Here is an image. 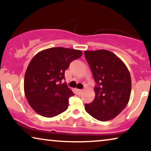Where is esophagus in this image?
I'll return each mask as SVG.
<instances>
[{
  "label": "esophagus",
  "mask_w": 151,
  "mask_h": 151,
  "mask_svg": "<svg viewBox=\"0 0 151 151\" xmlns=\"http://www.w3.org/2000/svg\"><path fill=\"white\" fill-rule=\"evenodd\" d=\"M77 91H78V93L79 94V95H80L82 92H83V90H82V89H78Z\"/></svg>",
  "instance_id": "obj_1"
}]
</instances>
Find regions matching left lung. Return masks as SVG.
I'll return each mask as SVG.
<instances>
[{"instance_id": "obj_1", "label": "left lung", "mask_w": 151, "mask_h": 151, "mask_svg": "<svg viewBox=\"0 0 151 151\" xmlns=\"http://www.w3.org/2000/svg\"><path fill=\"white\" fill-rule=\"evenodd\" d=\"M96 82L94 100L84 105L86 112L100 121L111 120L129 102L131 91L129 71L122 60L108 50L84 51Z\"/></svg>"}]
</instances>
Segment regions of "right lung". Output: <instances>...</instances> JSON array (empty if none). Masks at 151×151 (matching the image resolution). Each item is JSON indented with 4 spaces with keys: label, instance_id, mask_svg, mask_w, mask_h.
<instances>
[{
    "label": "right lung",
    "instance_id": "add662e5",
    "mask_svg": "<svg viewBox=\"0 0 151 151\" xmlns=\"http://www.w3.org/2000/svg\"><path fill=\"white\" fill-rule=\"evenodd\" d=\"M82 55L80 50L53 47L32 59L24 75V91L29 104L38 114L53 117L67 110L69 98L74 93L65 83H60L70 63Z\"/></svg>",
    "mask_w": 151,
    "mask_h": 151
}]
</instances>
